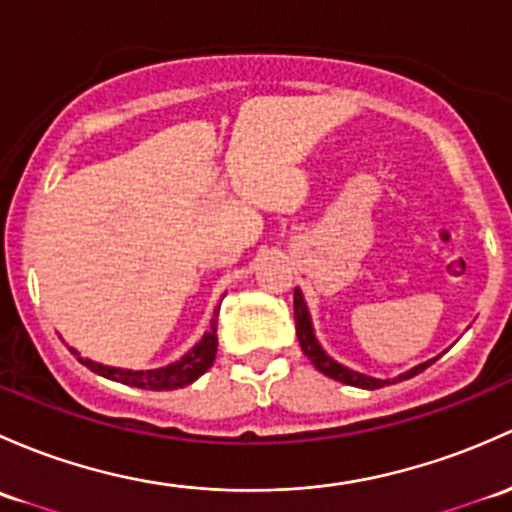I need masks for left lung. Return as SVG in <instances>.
<instances>
[{
	"instance_id": "left-lung-1",
	"label": "left lung",
	"mask_w": 512,
	"mask_h": 512,
	"mask_svg": "<svg viewBox=\"0 0 512 512\" xmlns=\"http://www.w3.org/2000/svg\"><path fill=\"white\" fill-rule=\"evenodd\" d=\"M294 321H297V338H299L301 351H304L306 358L314 363V368L321 370V373L328 375V378L338 380V383L363 387V390H380V387H385V385H395V383H400V380H410V378H414V375L422 373L424 368H429L434 360H437V358L427 360V363L417 365V368L407 370V373L397 375V378H390V380L370 378V375L355 373V370L346 368V365H341L338 360H333L331 355L324 351V348H321V343L316 341V336H314V326H311L309 309H306V301H304V297H301L299 289H294Z\"/></svg>"
}]
</instances>
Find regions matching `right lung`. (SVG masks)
Here are the masks:
<instances>
[{"instance_id": "obj_1", "label": "right lung", "mask_w": 512, "mask_h": 512, "mask_svg": "<svg viewBox=\"0 0 512 512\" xmlns=\"http://www.w3.org/2000/svg\"><path fill=\"white\" fill-rule=\"evenodd\" d=\"M218 309H215V316L211 321V331L203 333L201 341H198L186 355H181V358L174 360V363L164 365V368H154V370L112 368V365L95 363V360L90 358H80V353L75 351V348H71V351L78 355V360L85 365V368H90L93 373L102 375V378L115 380V383L142 387V390H179V387L191 385L193 380L201 378V375L213 365L215 351H218V336H215Z\"/></svg>"}]
</instances>
